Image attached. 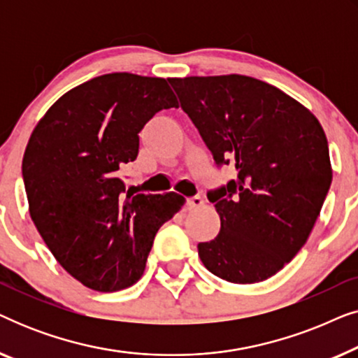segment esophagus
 <instances>
[{
	"mask_svg": "<svg viewBox=\"0 0 358 358\" xmlns=\"http://www.w3.org/2000/svg\"><path fill=\"white\" fill-rule=\"evenodd\" d=\"M205 202H203V199L200 197V195H195V197H190V199H187V205L190 208H200L202 207Z\"/></svg>",
	"mask_w": 358,
	"mask_h": 358,
	"instance_id": "obj_1",
	"label": "esophagus"
}]
</instances>
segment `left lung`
Segmentation results:
<instances>
[{
	"mask_svg": "<svg viewBox=\"0 0 358 358\" xmlns=\"http://www.w3.org/2000/svg\"><path fill=\"white\" fill-rule=\"evenodd\" d=\"M168 80L217 164L238 173L208 194L222 228L199 243L200 261L227 282L267 280L305 246L331 187L324 130L305 106L256 78Z\"/></svg>",
	"mask_w": 358,
	"mask_h": 358,
	"instance_id": "left-lung-1",
	"label": "left lung"
}]
</instances>
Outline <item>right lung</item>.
<instances>
[{
    "instance_id": "add662e5",
    "label": "right lung",
    "mask_w": 358,
    "mask_h": 358,
    "mask_svg": "<svg viewBox=\"0 0 358 358\" xmlns=\"http://www.w3.org/2000/svg\"><path fill=\"white\" fill-rule=\"evenodd\" d=\"M171 107L178 99L164 78L110 73L65 92L29 138V213L58 264L91 290L138 282L161 224L185 203L174 192L125 195L119 178L146 122Z\"/></svg>"
}]
</instances>
